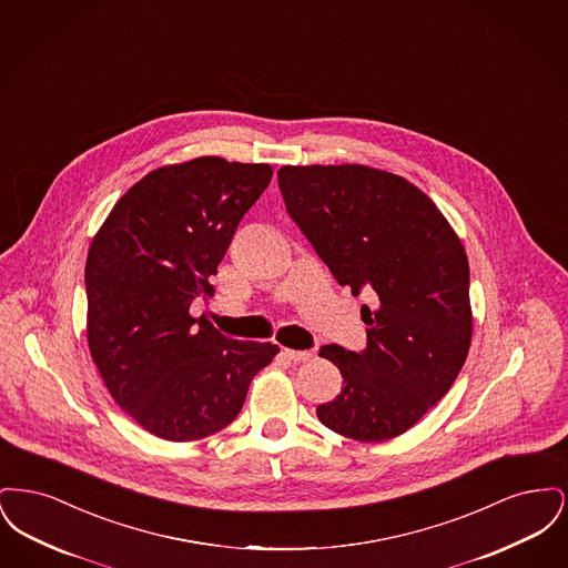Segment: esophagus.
Returning a JSON list of instances; mask_svg holds the SVG:
<instances>
[{
  "label": "esophagus",
  "instance_id": "esophagus-1",
  "mask_svg": "<svg viewBox=\"0 0 568 568\" xmlns=\"http://www.w3.org/2000/svg\"><path fill=\"white\" fill-rule=\"evenodd\" d=\"M283 355L292 362H306L311 357V352H294V349H283Z\"/></svg>",
  "mask_w": 568,
  "mask_h": 568
}]
</instances>
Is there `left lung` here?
I'll return each instance as SVG.
<instances>
[{
  "instance_id": "obj_1",
  "label": "left lung",
  "mask_w": 568,
  "mask_h": 568,
  "mask_svg": "<svg viewBox=\"0 0 568 568\" xmlns=\"http://www.w3.org/2000/svg\"><path fill=\"white\" fill-rule=\"evenodd\" d=\"M278 190L338 285L368 294L366 347L324 345L341 394L320 422L355 440L406 433L454 385L470 347V274L456 232L403 176L364 165H283Z\"/></svg>"
}]
</instances>
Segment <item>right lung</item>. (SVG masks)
Returning <instances> with one entry per match:
<instances>
[{"label":"right lung","mask_w":568,"mask_h":568,"mask_svg":"<svg viewBox=\"0 0 568 568\" xmlns=\"http://www.w3.org/2000/svg\"><path fill=\"white\" fill-rule=\"evenodd\" d=\"M268 163L197 158L153 170L112 209L84 266L87 338L110 396L144 430L197 440L232 424L248 383L276 355L190 315L246 211L268 187Z\"/></svg>","instance_id":"right-lung-1"}]
</instances>
